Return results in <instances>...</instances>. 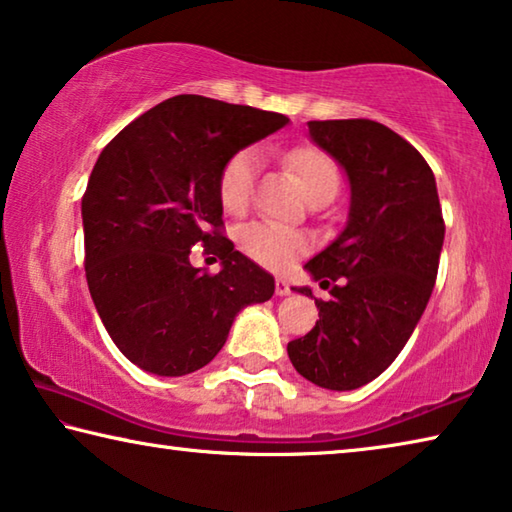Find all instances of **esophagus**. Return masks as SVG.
<instances>
[{"label":"esophagus","instance_id":"34e87169","mask_svg":"<svg viewBox=\"0 0 512 512\" xmlns=\"http://www.w3.org/2000/svg\"><path fill=\"white\" fill-rule=\"evenodd\" d=\"M290 286H288V281H283V279H279L276 281V295L279 297H286V295H290Z\"/></svg>","mask_w":512,"mask_h":512}]
</instances>
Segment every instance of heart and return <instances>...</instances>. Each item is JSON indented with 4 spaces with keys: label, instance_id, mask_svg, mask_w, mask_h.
Returning a JSON list of instances; mask_svg holds the SVG:
<instances>
[{
    "label": "heart",
    "instance_id": "obj_1",
    "mask_svg": "<svg viewBox=\"0 0 512 512\" xmlns=\"http://www.w3.org/2000/svg\"><path fill=\"white\" fill-rule=\"evenodd\" d=\"M258 165H261V158L251 147L240 149L222 165L220 179H217V195L229 213H242L251 204ZM286 165L297 174L308 197L324 188H338L340 183L338 167L331 161V156L320 149H292L286 156ZM238 247L256 265L272 272H283L295 265L299 256L306 254L308 240L304 233L290 229V226L261 220L240 226Z\"/></svg>",
    "mask_w": 512,
    "mask_h": 512
}]
</instances>
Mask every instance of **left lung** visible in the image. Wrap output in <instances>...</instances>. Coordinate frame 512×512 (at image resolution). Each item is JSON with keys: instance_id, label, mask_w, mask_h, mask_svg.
<instances>
[{"instance_id": "8db88e82", "label": "left lung", "mask_w": 512, "mask_h": 512, "mask_svg": "<svg viewBox=\"0 0 512 512\" xmlns=\"http://www.w3.org/2000/svg\"><path fill=\"white\" fill-rule=\"evenodd\" d=\"M311 138L345 167L351 206L345 231L306 263L331 286L320 320L288 342L295 370L326 390L376 379L415 331L438 276L445 220L424 156L374 120L308 122ZM297 292L313 295L311 288Z\"/></svg>"}]
</instances>
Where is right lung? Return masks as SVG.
Masks as SVG:
<instances>
[{"instance_id": "obj_1", "label": "right lung", "mask_w": 512, "mask_h": 512, "mask_svg": "<svg viewBox=\"0 0 512 512\" xmlns=\"http://www.w3.org/2000/svg\"><path fill=\"white\" fill-rule=\"evenodd\" d=\"M288 117L201 95L165 99L99 154L81 199L90 297L117 349L145 372L211 363L236 315L274 295V279L224 236L217 179L242 147ZM201 244L217 275L189 265Z\"/></svg>"}]
</instances>
